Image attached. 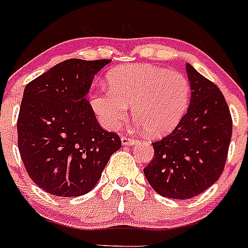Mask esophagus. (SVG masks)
Instances as JSON below:
<instances>
[{"label": "esophagus", "mask_w": 248, "mask_h": 248, "mask_svg": "<svg viewBox=\"0 0 248 248\" xmlns=\"http://www.w3.org/2000/svg\"><path fill=\"white\" fill-rule=\"evenodd\" d=\"M122 144L124 145V146H131V145L136 144V139L128 138V136H122Z\"/></svg>", "instance_id": "obj_1"}]
</instances>
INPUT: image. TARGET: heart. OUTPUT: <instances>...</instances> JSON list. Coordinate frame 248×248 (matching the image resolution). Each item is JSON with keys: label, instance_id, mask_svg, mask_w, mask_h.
I'll return each mask as SVG.
<instances>
[{"label": "heart", "instance_id": "heart-1", "mask_svg": "<svg viewBox=\"0 0 248 248\" xmlns=\"http://www.w3.org/2000/svg\"><path fill=\"white\" fill-rule=\"evenodd\" d=\"M109 90L91 94V107L108 130L120 126L131 106L133 117L150 135L170 133L181 122L190 98V85L181 72L136 63L108 74Z\"/></svg>", "mask_w": 248, "mask_h": 248}]
</instances>
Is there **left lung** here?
<instances>
[{
  "instance_id": "left-lung-1",
  "label": "left lung",
  "mask_w": 248,
  "mask_h": 248,
  "mask_svg": "<svg viewBox=\"0 0 248 248\" xmlns=\"http://www.w3.org/2000/svg\"><path fill=\"white\" fill-rule=\"evenodd\" d=\"M190 101L173 131L152 142L155 156L144 174L156 193L189 199L219 179L232 134L230 110L217 85L187 63Z\"/></svg>"
}]
</instances>
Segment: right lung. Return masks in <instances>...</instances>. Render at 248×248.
Masks as SVG:
<instances>
[{
  "label": "right lung",
  "instance_id": "right-lung-1",
  "mask_svg": "<svg viewBox=\"0 0 248 248\" xmlns=\"http://www.w3.org/2000/svg\"><path fill=\"white\" fill-rule=\"evenodd\" d=\"M110 60L70 59L24 88L18 147L29 177L56 197H78L96 187L122 141L101 128L87 94Z\"/></svg>",
  "mask_w": 248,
  "mask_h": 248
}]
</instances>
